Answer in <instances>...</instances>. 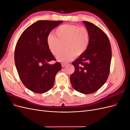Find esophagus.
<instances>
[{
  "label": "esophagus",
  "mask_w": 130,
  "mask_h": 130,
  "mask_svg": "<svg viewBox=\"0 0 130 130\" xmlns=\"http://www.w3.org/2000/svg\"><path fill=\"white\" fill-rule=\"evenodd\" d=\"M66 63H61V66H62V67H64L66 66Z\"/></svg>",
  "instance_id": "obj_1"
}]
</instances>
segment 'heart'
I'll return each instance as SVG.
<instances>
[{"instance_id":"obj_1","label":"heart","mask_w":130,"mask_h":130,"mask_svg":"<svg viewBox=\"0 0 130 130\" xmlns=\"http://www.w3.org/2000/svg\"><path fill=\"white\" fill-rule=\"evenodd\" d=\"M55 34L48 35L47 44L50 52L55 56L60 52L64 44L65 49L57 56L59 62H68L74 56H80L87 49L90 35L88 30L84 26L62 25L56 29Z\"/></svg>"}]
</instances>
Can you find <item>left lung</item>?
Segmentation results:
<instances>
[{"instance_id":"left-lung-1","label":"left lung","mask_w":130,"mask_h":130,"mask_svg":"<svg viewBox=\"0 0 130 130\" xmlns=\"http://www.w3.org/2000/svg\"><path fill=\"white\" fill-rule=\"evenodd\" d=\"M90 35L86 52L72 64L74 72L70 81L73 88L85 94L96 92L107 81L112 58V50L107 35L93 23L83 22Z\"/></svg>"}]
</instances>
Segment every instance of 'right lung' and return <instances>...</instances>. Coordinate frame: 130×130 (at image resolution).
<instances>
[{
    "instance_id": "obj_1",
    "label": "right lung",
    "mask_w": 130,
    "mask_h": 130,
    "mask_svg": "<svg viewBox=\"0 0 130 130\" xmlns=\"http://www.w3.org/2000/svg\"><path fill=\"white\" fill-rule=\"evenodd\" d=\"M63 21H39L23 31L14 51V62L23 84L36 93L48 92L53 87L55 77L62 67L60 63L50 64L56 60L47 44L50 31Z\"/></svg>"
}]
</instances>
